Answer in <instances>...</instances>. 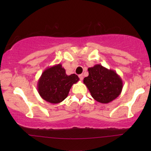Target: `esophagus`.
I'll return each mask as SVG.
<instances>
[{"label":"esophagus","instance_id":"1","mask_svg":"<svg viewBox=\"0 0 151 151\" xmlns=\"http://www.w3.org/2000/svg\"><path fill=\"white\" fill-rule=\"evenodd\" d=\"M79 78L80 80H83V75H82V74H81V75H79Z\"/></svg>","mask_w":151,"mask_h":151}]
</instances>
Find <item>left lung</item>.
Segmentation results:
<instances>
[{
	"label": "left lung",
	"instance_id": "left-lung-1",
	"mask_svg": "<svg viewBox=\"0 0 151 151\" xmlns=\"http://www.w3.org/2000/svg\"><path fill=\"white\" fill-rule=\"evenodd\" d=\"M88 76L84 78V84L96 101L107 104L120 95L123 88L122 78L114 70L101 65L88 69Z\"/></svg>",
	"mask_w": 151,
	"mask_h": 151
}]
</instances>
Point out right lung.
Here are the masks:
<instances>
[{
  "label": "right lung",
  "mask_w": 151,
  "mask_h": 151,
  "mask_svg": "<svg viewBox=\"0 0 151 151\" xmlns=\"http://www.w3.org/2000/svg\"><path fill=\"white\" fill-rule=\"evenodd\" d=\"M79 81L76 74L68 76L61 64L48 67L38 81V91L41 98L51 104H58L67 98L72 85Z\"/></svg>",
  "instance_id": "right-lung-1"
}]
</instances>
